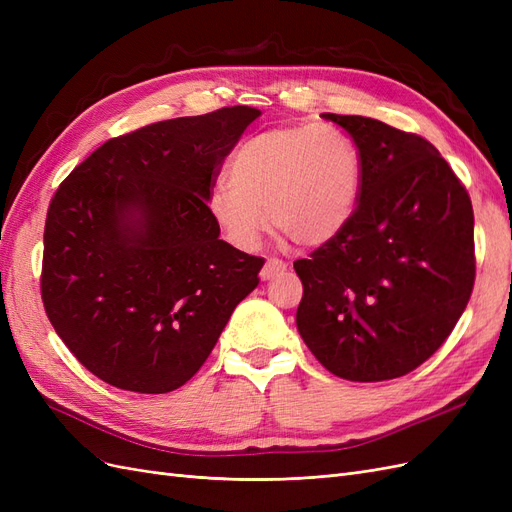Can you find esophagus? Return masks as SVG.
<instances>
[{"label": "esophagus", "instance_id": "1", "mask_svg": "<svg viewBox=\"0 0 512 512\" xmlns=\"http://www.w3.org/2000/svg\"><path fill=\"white\" fill-rule=\"evenodd\" d=\"M284 271H286L284 262H280V260H267L265 267H262V271H260V280H262V282L273 280V277L282 275Z\"/></svg>", "mask_w": 512, "mask_h": 512}]
</instances>
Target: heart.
<instances>
[{"label": "heart", "mask_w": 512, "mask_h": 512, "mask_svg": "<svg viewBox=\"0 0 512 512\" xmlns=\"http://www.w3.org/2000/svg\"><path fill=\"white\" fill-rule=\"evenodd\" d=\"M363 190V158L329 123L286 126L247 138L207 209L224 239L254 250L267 222L301 247L335 241L350 226Z\"/></svg>", "instance_id": "heart-1"}]
</instances>
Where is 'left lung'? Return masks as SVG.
<instances>
[{
    "instance_id": "obj_1",
    "label": "left lung",
    "mask_w": 512,
    "mask_h": 512,
    "mask_svg": "<svg viewBox=\"0 0 512 512\" xmlns=\"http://www.w3.org/2000/svg\"><path fill=\"white\" fill-rule=\"evenodd\" d=\"M363 158L350 226L294 262L297 329L331 374H410L455 329L474 288V213L453 168L423 136L378 119L322 113Z\"/></svg>"
}]
</instances>
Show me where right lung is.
Returning <instances> with one entry per match:
<instances>
[{
  "mask_svg": "<svg viewBox=\"0 0 512 512\" xmlns=\"http://www.w3.org/2000/svg\"><path fill=\"white\" fill-rule=\"evenodd\" d=\"M260 117L226 106L106 141L55 192L44 226L42 303L91 374L168 393L203 367L265 260L220 239L207 196Z\"/></svg>",
  "mask_w": 512,
  "mask_h": 512,
  "instance_id": "right-lung-1",
  "label": "right lung"
}]
</instances>
